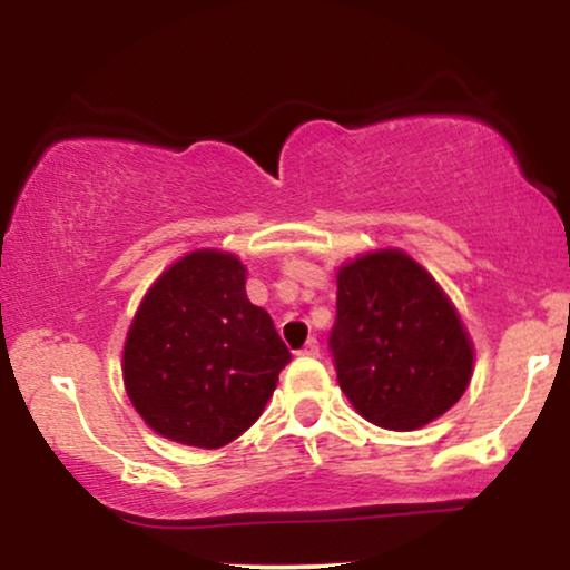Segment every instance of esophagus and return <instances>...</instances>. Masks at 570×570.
Returning <instances> with one entry per match:
<instances>
[{
    "label": "esophagus",
    "instance_id": "1",
    "mask_svg": "<svg viewBox=\"0 0 570 570\" xmlns=\"http://www.w3.org/2000/svg\"><path fill=\"white\" fill-rule=\"evenodd\" d=\"M297 353H299V356H322V348H318V340L311 337Z\"/></svg>",
    "mask_w": 570,
    "mask_h": 570
}]
</instances>
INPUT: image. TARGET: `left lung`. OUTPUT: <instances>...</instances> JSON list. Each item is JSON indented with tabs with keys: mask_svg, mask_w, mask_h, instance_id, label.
<instances>
[{
	"mask_svg": "<svg viewBox=\"0 0 570 570\" xmlns=\"http://www.w3.org/2000/svg\"><path fill=\"white\" fill-rule=\"evenodd\" d=\"M330 351L358 415L391 431H415L444 415L474 367L472 340L448 294L399 248L340 267Z\"/></svg>",
	"mask_w": 570,
	"mask_h": 570,
	"instance_id": "8db88e82",
	"label": "left lung"
}]
</instances>
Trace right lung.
Segmentation results:
<instances>
[{"mask_svg":"<svg viewBox=\"0 0 570 570\" xmlns=\"http://www.w3.org/2000/svg\"><path fill=\"white\" fill-rule=\"evenodd\" d=\"M289 362L273 318L248 303L240 259L200 248L144 294L122 348V381L149 429L214 450L263 415Z\"/></svg>","mask_w":570,"mask_h":570,"instance_id":"right-lung-1","label":"right lung"}]
</instances>
